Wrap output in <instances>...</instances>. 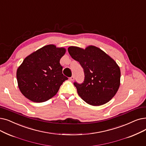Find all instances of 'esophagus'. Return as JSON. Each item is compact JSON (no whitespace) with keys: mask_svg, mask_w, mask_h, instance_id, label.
Masks as SVG:
<instances>
[{"mask_svg":"<svg viewBox=\"0 0 146 146\" xmlns=\"http://www.w3.org/2000/svg\"><path fill=\"white\" fill-rule=\"evenodd\" d=\"M70 79L71 80H74V76H72V77L70 78Z\"/></svg>","mask_w":146,"mask_h":146,"instance_id":"34e87169","label":"esophagus"}]
</instances>
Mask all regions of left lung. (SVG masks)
<instances>
[{
    "mask_svg": "<svg viewBox=\"0 0 146 146\" xmlns=\"http://www.w3.org/2000/svg\"><path fill=\"white\" fill-rule=\"evenodd\" d=\"M68 51L84 69V82L73 84L81 98L94 106L109 102L120 86V70L116 62L94 46H88L85 49L70 46Z\"/></svg>",
    "mask_w": 146,
    "mask_h": 146,
    "instance_id": "1",
    "label": "left lung"
}]
</instances>
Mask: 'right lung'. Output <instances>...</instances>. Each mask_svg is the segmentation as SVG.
Wrapping results in <instances>:
<instances>
[{
  "label": "right lung",
  "mask_w": 146,
  "mask_h": 146,
  "mask_svg": "<svg viewBox=\"0 0 146 146\" xmlns=\"http://www.w3.org/2000/svg\"><path fill=\"white\" fill-rule=\"evenodd\" d=\"M66 49L49 45L25 58L17 69L19 89L30 100L42 103L51 98L68 78L62 74L60 61Z\"/></svg>",
  "instance_id": "right-lung-1"
}]
</instances>
